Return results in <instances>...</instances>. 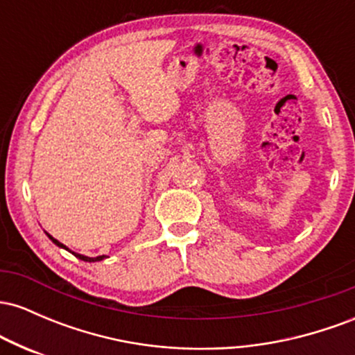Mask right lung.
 <instances>
[{"mask_svg": "<svg viewBox=\"0 0 355 355\" xmlns=\"http://www.w3.org/2000/svg\"><path fill=\"white\" fill-rule=\"evenodd\" d=\"M48 237H50V239L53 240V243H56V245H58V247H61V248H67V247H64V245H63V243H61V242H58V240H56V239H53V237H51V235H48ZM67 250H68V248H67ZM71 254H73V255H75V257H78V259H80V260H85V262H96V260H103V259H105V255H100V257H85V255L75 254V252H71Z\"/></svg>", "mask_w": 355, "mask_h": 355, "instance_id": "add662e5", "label": "right lung"}]
</instances>
